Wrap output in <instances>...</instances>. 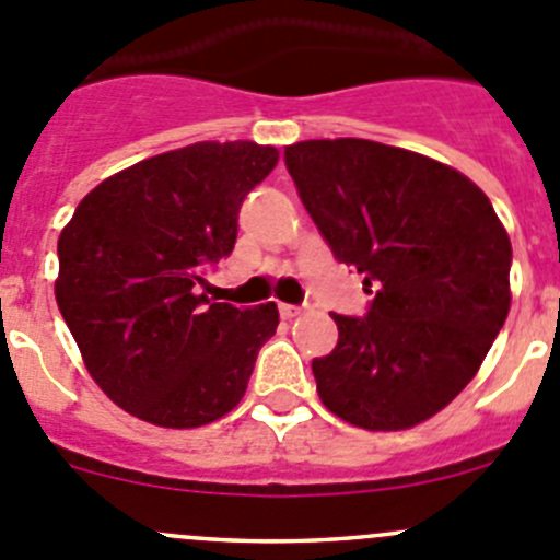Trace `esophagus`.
<instances>
[{
    "instance_id": "esophagus-1",
    "label": "esophagus",
    "mask_w": 560,
    "mask_h": 560,
    "mask_svg": "<svg viewBox=\"0 0 560 560\" xmlns=\"http://www.w3.org/2000/svg\"><path fill=\"white\" fill-rule=\"evenodd\" d=\"M279 314L284 319H292V317H298V314H301V306H292V303H279Z\"/></svg>"
}]
</instances>
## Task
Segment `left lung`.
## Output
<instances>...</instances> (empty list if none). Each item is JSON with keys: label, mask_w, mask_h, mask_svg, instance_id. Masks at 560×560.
<instances>
[{"label": "left lung", "mask_w": 560, "mask_h": 560, "mask_svg": "<svg viewBox=\"0 0 560 560\" xmlns=\"http://www.w3.org/2000/svg\"><path fill=\"white\" fill-rule=\"evenodd\" d=\"M303 208L372 295L363 317L334 314L339 341L314 358L334 416L407 430L479 372L506 323L512 243L490 199L457 170L369 139L284 148Z\"/></svg>", "instance_id": "8db88e82"}]
</instances>
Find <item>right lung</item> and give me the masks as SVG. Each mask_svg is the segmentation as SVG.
<instances>
[{
    "label": "right lung",
    "mask_w": 560,
    "mask_h": 560,
    "mask_svg": "<svg viewBox=\"0 0 560 560\" xmlns=\"http://www.w3.org/2000/svg\"><path fill=\"white\" fill-rule=\"evenodd\" d=\"M279 153L197 142L92 188L57 243V306L92 380L130 416L170 430L226 416L248 388L279 308L205 295L237 213Z\"/></svg>",
    "instance_id": "1"
}]
</instances>
